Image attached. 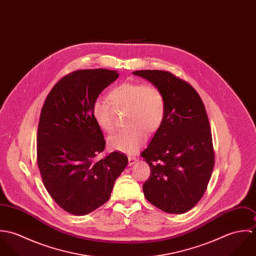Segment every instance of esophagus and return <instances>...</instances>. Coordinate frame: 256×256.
<instances>
[{"label": "esophagus", "instance_id": "esophagus-1", "mask_svg": "<svg viewBox=\"0 0 256 256\" xmlns=\"http://www.w3.org/2000/svg\"><path fill=\"white\" fill-rule=\"evenodd\" d=\"M137 158H135V156H128V166H133V164H135L136 162H137Z\"/></svg>", "mask_w": 256, "mask_h": 256}]
</instances>
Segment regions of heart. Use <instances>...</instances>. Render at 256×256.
Wrapping results in <instances>:
<instances>
[{
  "label": "heart",
  "mask_w": 256,
  "mask_h": 256,
  "mask_svg": "<svg viewBox=\"0 0 256 256\" xmlns=\"http://www.w3.org/2000/svg\"><path fill=\"white\" fill-rule=\"evenodd\" d=\"M108 100L98 98L92 104V116L98 126L111 133L115 128L116 112L126 111L124 123L128 126L108 138V146L124 154H135L146 140L148 134L156 132L166 115V100L160 88L142 82H123L114 88Z\"/></svg>",
  "instance_id": "heart-1"
}]
</instances>
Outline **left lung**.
Listing matches in <instances>:
<instances>
[{
    "instance_id": "1",
    "label": "left lung",
    "mask_w": 256,
    "mask_h": 256,
    "mask_svg": "<svg viewBox=\"0 0 256 256\" xmlns=\"http://www.w3.org/2000/svg\"><path fill=\"white\" fill-rule=\"evenodd\" d=\"M160 90L166 115L141 156L150 168L143 185L146 200L170 214H182L203 197L215 164L204 104L187 82L160 70L133 72Z\"/></svg>"
}]
</instances>
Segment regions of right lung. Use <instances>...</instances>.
Wrapping results in <instances>:
<instances>
[{
    "label": "right lung",
    "instance_id": "right-lung-1",
    "mask_svg": "<svg viewBox=\"0 0 256 256\" xmlns=\"http://www.w3.org/2000/svg\"><path fill=\"white\" fill-rule=\"evenodd\" d=\"M119 74L78 70L63 76L42 106L37 130V166L52 199L66 212L86 215L110 198L128 158L113 152L104 158L106 140L92 104Z\"/></svg>",
    "mask_w": 256,
    "mask_h": 256
}]
</instances>
